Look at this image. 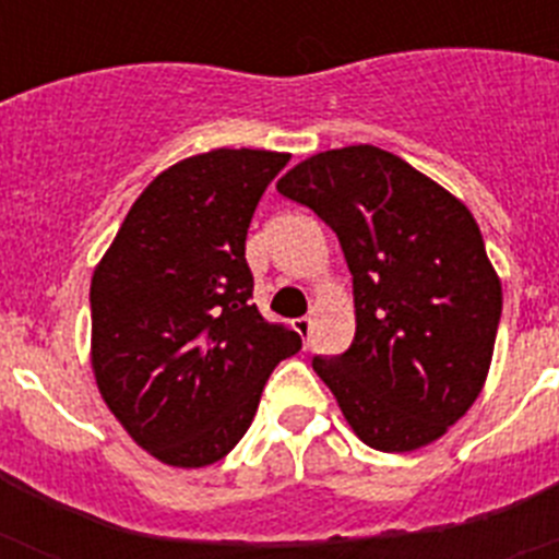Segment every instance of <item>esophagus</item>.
Wrapping results in <instances>:
<instances>
[{
  "label": "esophagus",
  "mask_w": 559,
  "mask_h": 559,
  "mask_svg": "<svg viewBox=\"0 0 559 559\" xmlns=\"http://www.w3.org/2000/svg\"><path fill=\"white\" fill-rule=\"evenodd\" d=\"M294 330L299 335H302L305 341H308L310 338V330H313V322H310L308 316H299V319H294Z\"/></svg>",
  "instance_id": "1"
}]
</instances>
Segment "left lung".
I'll use <instances>...</instances> for the list:
<instances>
[{
  "label": "left lung",
  "mask_w": 559,
  "mask_h": 559,
  "mask_svg": "<svg viewBox=\"0 0 559 559\" xmlns=\"http://www.w3.org/2000/svg\"><path fill=\"white\" fill-rule=\"evenodd\" d=\"M335 231L353 274L355 338L316 374L369 448L431 445L476 403L501 322V280L471 210L374 145L316 153L280 179Z\"/></svg>",
  "instance_id": "1"
}]
</instances>
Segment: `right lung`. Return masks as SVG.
I'll return each mask as SVG.
<instances>
[{
  "label": "right lung",
  "instance_id": "add662e5",
  "mask_svg": "<svg viewBox=\"0 0 559 559\" xmlns=\"http://www.w3.org/2000/svg\"><path fill=\"white\" fill-rule=\"evenodd\" d=\"M288 153L218 147L167 167L133 201L92 276V369L131 439L206 467L243 439L265 380L302 349L251 305L246 235Z\"/></svg>",
  "mask_w": 559,
  "mask_h": 559
}]
</instances>
